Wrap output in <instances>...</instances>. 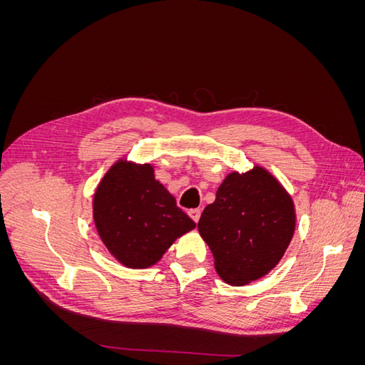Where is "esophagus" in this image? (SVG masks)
Returning <instances> with one entry per match:
<instances>
[{"mask_svg": "<svg viewBox=\"0 0 365 365\" xmlns=\"http://www.w3.org/2000/svg\"><path fill=\"white\" fill-rule=\"evenodd\" d=\"M189 216L195 220V222H197V220H200V217H201V210H197V208L190 210V212H189Z\"/></svg>", "mask_w": 365, "mask_h": 365, "instance_id": "1", "label": "esophagus"}]
</instances>
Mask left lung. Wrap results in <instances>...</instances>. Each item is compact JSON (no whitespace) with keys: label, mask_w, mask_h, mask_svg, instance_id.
Returning a JSON list of instances; mask_svg holds the SVG:
<instances>
[{"label":"left lung","mask_w":365,"mask_h":365,"mask_svg":"<svg viewBox=\"0 0 365 365\" xmlns=\"http://www.w3.org/2000/svg\"><path fill=\"white\" fill-rule=\"evenodd\" d=\"M197 230L213 252L219 277L248 284L275 268L288 250L295 230L292 197L260 165L233 172L204 208Z\"/></svg>","instance_id":"8db88e82"}]
</instances>
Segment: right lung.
Segmentation results:
<instances>
[{
  "mask_svg": "<svg viewBox=\"0 0 365 365\" xmlns=\"http://www.w3.org/2000/svg\"><path fill=\"white\" fill-rule=\"evenodd\" d=\"M97 233L128 268L155 264L173 242L196 227L155 180L150 164L118 160L97 185L93 201Z\"/></svg>",
  "mask_w": 365,
  "mask_h": 365,
  "instance_id": "right-lung-1",
  "label": "right lung"
}]
</instances>
